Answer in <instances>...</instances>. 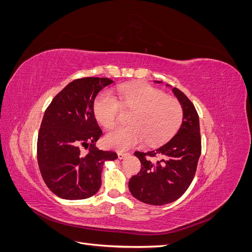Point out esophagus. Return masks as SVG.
I'll return each mask as SVG.
<instances>
[{
	"mask_svg": "<svg viewBox=\"0 0 252 252\" xmlns=\"http://www.w3.org/2000/svg\"><path fill=\"white\" fill-rule=\"evenodd\" d=\"M128 155H129V154H127V152H122V151L118 152V157H119V158H120V159H123V158H125Z\"/></svg>",
	"mask_w": 252,
	"mask_h": 252,
	"instance_id": "obj_1",
	"label": "esophagus"
}]
</instances>
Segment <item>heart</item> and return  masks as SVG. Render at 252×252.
<instances>
[{
    "mask_svg": "<svg viewBox=\"0 0 252 252\" xmlns=\"http://www.w3.org/2000/svg\"><path fill=\"white\" fill-rule=\"evenodd\" d=\"M118 98L110 91L97 94L94 103L96 121L104 128L117 124L121 107L131 111L126 127H118L105 136V144L116 150L130 149L145 140L148 145L168 141L182 123L183 109L173 97L148 84H131L118 88Z\"/></svg>",
    "mask_w": 252,
    "mask_h": 252,
    "instance_id": "heart-1",
    "label": "heart"
}]
</instances>
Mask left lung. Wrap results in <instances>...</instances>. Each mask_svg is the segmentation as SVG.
Here are the masks:
<instances>
[{
    "label": "left lung",
    "mask_w": 252,
    "mask_h": 252,
    "mask_svg": "<svg viewBox=\"0 0 252 252\" xmlns=\"http://www.w3.org/2000/svg\"><path fill=\"white\" fill-rule=\"evenodd\" d=\"M172 93L183 109V121L179 131L170 141L157 149L134 152V156L141 161L142 168L129 181L128 187L135 199L145 204L165 205L184 194L194 178L201 156L197 112L181 90L172 88Z\"/></svg>",
    "instance_id": "1"
}]
</instances>
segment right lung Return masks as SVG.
Returning <instances> with one entry per match:
<instances>
[{
    "label": "right lung",
    "mask_w": 252,
    "mask_h": 252,
    "mask_svg": "<svg viewBox=\"0 0 252 252\" xmlns=\"http://www.w3.org/2000/svg\"><path fill=\"white\" fill-rule=\"evenodd\" d=\"M108 78L74 80L53 97L44 113L37 135V163L45 184L65 200H83L101 187L106 161L118 155L95 147L102 130L94 103L100 91L112 84ZM89 149L82 154L80 148Z\"/></svg>",
    "instance_id": "right-lung-1"
}]
</instances>
